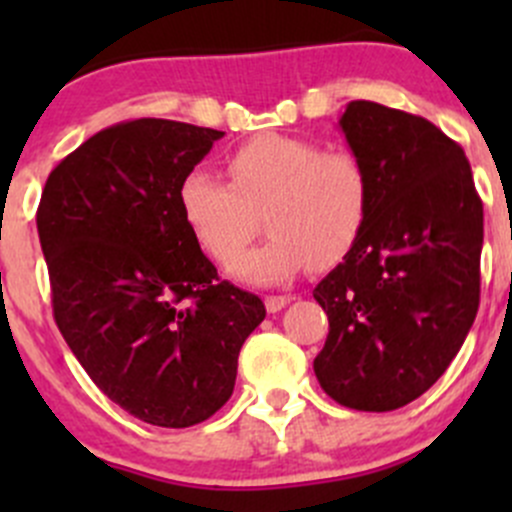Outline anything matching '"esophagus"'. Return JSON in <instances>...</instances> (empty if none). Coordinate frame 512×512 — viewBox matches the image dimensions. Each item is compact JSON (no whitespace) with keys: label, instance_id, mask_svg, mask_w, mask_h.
Segmentation results:
<instances>
[{"label":"esophagus","instance_id":"esophagus-1","mask_svg":"<svg viewBox=\"0 0 512 512\" xmlns=\"http://www.w3.org/2000/svg\"><path fill=\"white\" fill-rule=\"evenodd\" d=\"M292 294H270V297H265V307L267 312H280V309H285L289 302H292Z\"/></svg>","mask_w":512,"mask_h":512}]
</instances>
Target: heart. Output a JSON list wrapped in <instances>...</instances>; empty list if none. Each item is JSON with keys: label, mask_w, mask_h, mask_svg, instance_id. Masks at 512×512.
Here are the masks:
<instances>
[{"label": "heart", "mask_w": 512, "mask_h": 512, "mask_svg": "<svg viewBox=\"0 0 512 512\" xmlns=\"http://www.w3.org/2000/svg\"><path fill=\"white\" fill-rule=\"evenodd\" d=\"M232 183L193 170L178 188V205L195 240L225 265L249 244L266 215L271 240L232 265L240 280L282 282L302 267L337 265L364 232L371 178L347 148L260 133L227 158Z\"/></svg>", "instance_id": "obj_1"}]
</instances>
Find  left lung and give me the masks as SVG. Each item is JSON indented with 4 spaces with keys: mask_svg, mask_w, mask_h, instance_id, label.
<instances>
[{
    "mask_svg": "<svg viewBox=\"0 0 512 512\" xmlns=\"http://www.w3.org/2000/svg\"><path fill=\"white\" fill-rule=\"evenodd\" d=\"M371 178L364 232L317 287L329 317L322 389L394 411L431 389L476 319L483 203L456 141L414 113L352 101L339 118Z\"/></svg>",
    "mask_w": 512,
    "mask_h": 512,
    "instance_id": "obj_1",
    "label": "left lung"
}]
</instances>
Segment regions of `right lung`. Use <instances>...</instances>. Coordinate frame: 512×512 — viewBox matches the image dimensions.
I'll use <instances>...</instances> for the list:
<instances>
[{"mask_svg": "<svg viewBox=\"0 0 512 512\" xmlns=\"http://www.w3.org/2000/svg\"><path fill=\"white\" fill-rule=\"evenodd\" d=\"M223 136L165 118L108 126L51 170L36 210L61 337L113 404L153 426L223 409L267 314L220 280L178 205Z\"/></svg>", "mask_w": 512, "mask_h": 512, "instance_id": "obj_1", "label": "right lung"}]
</instances>
